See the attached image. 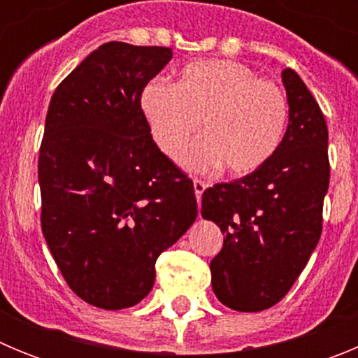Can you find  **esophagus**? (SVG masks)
<instances>
[{
    "label": "esophagus",
    "instance_id": "34e87169",
    "mask_svg": "<svg viewBox=\"0 0 358 358\" xmlns=\"http://www.w3.org/2000/svg\"><path fill=\"white\" fill-rule=\"evenodd\" d=\"M208 188V182L201 181V179H194V189H195V197L197 201H201L202 194H204V189Z\"/></svg>",
    "mask_w": 358,
    "mask_h": 358
}]
</instances>
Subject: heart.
<instances>
[{"label": "heart", "mask_w": 358, "mask_h": 358, "mask_svg": "<svg viewBox=\"0 0 358 358\" xmlns=\"http://www.w3.org/2000/svg\"><path fill=\"white\" fill-rule=\"evenodd\" d=\"M152 138L169 157H179L202 122L201 140L186 152L189 169L222 166L233 176L262 169L280 148L289 125L285 91L235 61H195L176 85L152 80L141 93Z\"/></svg>", "instance_id": "obj_1"}]
</instances>
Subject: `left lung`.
<instances>
[{
	"label": "left lung",
	"instance_id": "8db88e82",
	"mask_svg": "<svg viewBox=\"0 0 358 358\" xmlns=\"http://www.w3.org/2000/svg\"><path fill=\"white\" fill-rule=\"evenodd\" d=\"M289 127L280 148L249 176L202 194V217L224 233L211 260L218 301L260 312L281 301L314 252L330 182L328 127L321 107L294 69L281 73Z\"/></svg>",
	"mask_w": 358,
	"mask_h": 358
}]
</instances>
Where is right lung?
Instances as JSON below:
<instances>
[{
  "label": "right lung",
  "mask_w": 358,
  "mask_h": 358,
  "mask_svg": "<svg viewBox=\"0 0 358 358\" xmlns=\"http://www.w3.org/2000/svg\"><path fill=\"white\" fill-rule=\"evenodd\" d=\"M172 48L110 41L57 85L39 150L41 227L69 289L122 310L197 217L194 182L157 148L141 109Z\"/></svg>",
  "instance_id": "right-lung-1"
}]
</instances>
